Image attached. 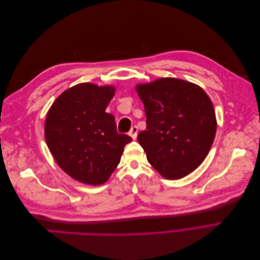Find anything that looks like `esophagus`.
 Here are the masks:
<instances>
[{"mask_svg":"<svg viewBox=\"0 0 260 260\" xmlns=\"http://www.w3.org/2000/svg\"><path fill=\"white\" fill-rule=\"evenodd\" d=\"M129 136H130L133 140L137 139V136H138V127H137V125H135V127L131 128V130H130V132H129Z\"/></svg>","mask_w":260,"mask_h":260,"instance_id":"obj_1","label":"esophagus"}]
</instances>
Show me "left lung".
Returning <instances> with one entry per match:
<instances>
[{
	"mask_svg": "<svg viewBox=\"0 0 260 260\" xmlns=\"http://www.w3.org/2000/svg\"><path fill=\"white\" fill-rule=\"evenodd\" d=\"M146 114L138 141L148 162L168 180L190 175L206 158L217 130L216 115L200 85L159 78L136 85Z\"/></svg>",
	"mask_w": 260,
	"mask_h": 260,
	"instance_id": "obj_1",
	"label": "left lung"
}]
</instances>
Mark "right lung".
Wrapping results in <instances>:
<instances>
[{
    "instance_id": "add662e5",
    "label": "right lung",
    "mask_w": 260,
    "mask_h": 260,
    "mask_svg": "<svg viewBox=\"0 0 260 260\" xmlns=\"http://www.w3.org/2000/svg\"><path fill=\"white\" fill-rule=\"evenodd\" d=\"M114 85L83 82L62 92L45 118L44 137L55 161L84 184L105 183L120 162L129 136L117 132L106 107Z\"/></svg>"
}]
</instances>
